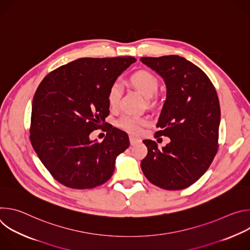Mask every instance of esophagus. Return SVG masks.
Here are the masks:
<instances>
[{
	"mask_svg": "<svg viewBox=\"0 0 250 250\" xmlns=\"http://www.w3.org/2000/svg\"><path fill=\"white\" fill-rule=\"evenodd\" d=\"M141 141V139L140 138H137V137H134V136H129V142H130V145L131 146H134V145H136V144H138V142H140Z\"/></svg>",
	"mask_w": 250,
	"mask_h": 250,
	"instance_id": "1",
	"label": "esophagus"
}]
</instances>
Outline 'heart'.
Returning a JSON list of instances; mask_svg holds the SVG:
<instances>
[{
  "mask_svg": "<svg viewBox=\"0 0 250 250\" xmlns=\"http://www.w3.org/2000/svg\"><path fill=\"white\" fill-rule=\"evenodd\" d=\"M129 81L134 88H136L142 95L146 98L153 97L159 88L158 79L154 74L146 70H138L132 73L129 77ZM122 96V87L119 82H114L111 84L106 94V100L112 109H116L119 105L120 99ZM150 120L147 117L126 115L121 118L117 122L118 127L130 133L137 135L141 132L144 126L149 125Z\"/></svg>",
  "mask_w": 250,
  "mask_h": 250,
  "instance_id": "obj_1",
  "label": "heart"
}]
</instances>
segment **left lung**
<instances>
[{
	"label": "left lung",
	"mask_w": 250,
	"mask_h": 250,
	"mask_svg": "<svg viewBox=\"0 0 250 250\" xmlns=\"http://www.w3.org/2000/svg\"><path fill=\"white\" fill-rule=\"evenodd\" d=\"M164 79L167 98L155 136L170 137L159 149L145 140L147 155L142 172L152 184L165 190L190 187L208 170L219 147L221 108L215 86L198 66L178 55L141 57Z\"/></svg>",
	"instance_id": "left-lung-1"
}]
</instances>
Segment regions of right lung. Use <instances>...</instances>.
I'll return each instance as SVG.
<instances>
[{"instance_id":"1","label":"right lung","mask_w":250,"mask_h":250,"mask_svg":"<svg viewBox=\"0 0 250 250\" xmlns=\"http://www.w3.org/2000/svg\"><path fill=\"white\" fill-rule=\"evenodd\" d=\"M134 57L80 58L51 71L35 91L29 127L31 146L56 181L91 189L112 177L115 161L129 146L113 125L102 142L90 133L109 116V87ZM105 124V123H104Z\"/></svg>"}]
</instances>
